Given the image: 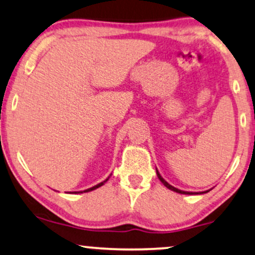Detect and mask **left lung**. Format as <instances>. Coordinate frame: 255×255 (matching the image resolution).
Instances as JSON below:
<instances>
[{
	"mask_svg": "<svg viewBox=\"0 0 255 255\" xmlns=\"http://www.w3.org/2000/svg\"><path fill=\"white\" fill-rule=\"evenodd\" d=\"M156 175H157V178H159V180L161 182L163 183V185H165L167 188L168 189H170V191H173V192H176V193H180V194H188V195H192V194H202V193H207V192H209L211 191V189H208V191H205V192H186V191H181V189H179V188H175V187L174 186H172V185H169L168 182L166 181L165 179L162 178V176H161V174L159 173V170L156 169Z\"/></svg>",
	"mask_w": 255,
	"mask_h": 255,
	"instance_id": "1",
	"label": "left lung"
}]
</instances>
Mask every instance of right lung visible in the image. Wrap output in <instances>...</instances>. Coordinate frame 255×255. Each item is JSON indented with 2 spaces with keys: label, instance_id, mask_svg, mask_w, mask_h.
Listing matches in <instances>:
<instances>
[{
  "label": "right lung",
  "instance_id": "right-lung-1",
  "mask_svg": "<svg viewBox=\"0 0 255 255\" xmlns=\"http://www.w3.org/2000/svg\"><path fill=\"white\" fill-rule=\"evenodd\" d=\"M111 175H112V174H111ZM111 175H109V176H108V178H107V179H106V180H104V181H102V182H100V183H98V185H95V186L90 187V188H88V189H85V191H80V192H73V194H79V193H87V192H92V191H94V189H96V188H99V187H101L102 185H105V183H106V182H107V181H108V180H109V178H111ZM70 193H72V192H70Z\"/></svg>",
  "mask_w": 255,
  "mask_h": 255
}]
</instances>
